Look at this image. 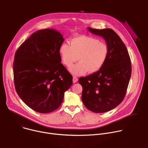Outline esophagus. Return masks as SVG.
Instances as JSON below:
<instances>
[{
	"label": "esophagus",
	"instance_id": "obj_1",
	"mask_svg": "<svg viewBox=\"0 0 148 148\" xmlns=\"http://www.w3.org/2000/svg\"><path fill=\"white\" fill-rule=\"evenodd\" d=\"M73 82L74 83H75V82H77V81H78V78H77V77H73Z\"/></svg>",
	"mask_w": 148,
	"mask_h": 148
}]
</instances>
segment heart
<instances>
[{"instance_id": "heart-1", "label": "heart", "mask_w": 148, "mask_h": 148, "mask_svg": "<svg viewBox=\"0 0 148 148\" xmlns=\"http://www.w3.org/2000/svg\"><path fill=\"white\" fill-rule=\"evenodd\" d=\"M70 45L62 43L59 53L63 64L71 66L78 57L79 62L69 68L74 75H81L87 71H98L106 62L108 54L107 45L91 36H79L70 40Z\"/></svg>"}]
</instances>
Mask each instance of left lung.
<instances>
[{
  "label": "left lung",
  "instance_id": "obj_1",
  "mask_svg": "<svg viewBox=\"0 0 148 148\" xmlns=\"http://www.w3.org/2000/svg\"><path fill=\"white\" fill-rule=\"evenodd\" d=\"M90 32L103 38L108 48L106 62L97 72L80 77L81 98L90 111L103 113L116 108L127 90L132 68L128 51L119 36L111 29L88 27Z\"/></svg>",
  "mask_w": 148,
  "mask_h": 148
}]
</instances>
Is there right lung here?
Masks as SVG:
<instances>
[{
	"label": "right lung",
	"instance_id": "right-lung-1",
	"mask_svg": "<svg viewBox=\"0 0 148 148\" xmlns=\"http://www.w3.org/2000/svg\"><path fill=\"white\" fill-rule=\"evenodd\" d=\"M64 38L55 29L33 33L17 50L13 62L16 91L29 107L49 113L61 104L73 76L61 63L59 48Z\"/></svg>",
	"mask_w": 148,
	"mask_h": 148
}]
</instances>
